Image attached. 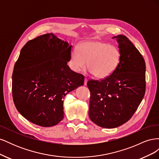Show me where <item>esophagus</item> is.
<instances>
[{
  "instance_id": "34e87169",
  "label": "esophagus",
  "mask_w": 159,
  "mask_h": 159,
  "mask_svg": "<svg viewBox=\"0 0 159 159\" xmlns=\"http://www.w3.org/2000/svg\"><path fill=\"white\" fill-rule=\"evenodd\" d=\"M87 82H88V79L85 78V79H84V85H87Z\"/></svg>"
}]
</instances>
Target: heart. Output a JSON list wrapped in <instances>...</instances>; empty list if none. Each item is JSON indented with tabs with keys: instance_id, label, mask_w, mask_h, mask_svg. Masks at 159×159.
<instances>
[{
	"instance_id": "heart-1",
	"label": "heart",
	"mask_w": 159,
	"mask_h": 159,
	"mask_svg": "<svg viewBox=\"0 0 159 159\" xmlns=\"http://www.w3.org/2000/svg\"><path fill=\"white\" fill-rule=\"evenodd\" d=\"M121 61V52L115 45L98 40H89L81 42L78 49L70 54L69 64L75 72L88 68L96 78L104 79L115 71Z\"/></svg>"
}]
</instances>
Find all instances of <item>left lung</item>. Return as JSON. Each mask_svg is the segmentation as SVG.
Here are the masks:
<instances>
[{"instance_id": "8db88e82", "label": "left lung", "mask_w": 159, "mask_h": 159, "mask_svg": "<svg viewBox=\"0 0 159 159\" xmlns=\"http://www.w3.org/2000/svg\"><path fill=\"white\" fill-rule=\"evenodd\" d=\"M115 38L121 61L113 73L102 80H89V116L97 125L112 129L128 121L145 93L146 66L141 53L128 38Z\"/></svg>"}]
</instances>
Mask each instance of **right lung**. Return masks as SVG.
<instances>
[{
	"label": "right lung",
	"instance_id": "1",
	"mask_svg": "<svg viewBox=\"0 0 159 159\" xmlns=\"http://www.w3.org/2000/svg\"><path fill=\"white\" fill-rule=\"evenodd\" d=\"M71 47L54 34H46L28 41L14 65V105L37 125L48 127L60 123L64 116L65 96L84 85V75L67 65Z\"/></svg>",
	"mask_w": 159,
	"mask_h": 159
}]
</instances>
